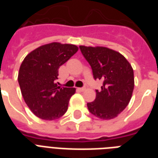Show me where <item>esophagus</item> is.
<instances>
[{
    "instance_id": "34e87169",
    "label": "esophagus",
    "mask_w": 158,
    "mask_h": 158,
    "mask_svg": "<svg viewBox=\"0 0 158 158\" xmlns=\"http://www.w3.org/2000/svg\"><path fill=\"white\" fill-rule=\"evenodd\" d=\"M85 88H78V90H79V91H80V92H84V91H85Z\"/></svg>"
}]
</instances>
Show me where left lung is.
<instances>
[{
	"mask_svg": "<svg viewBox=\"0 0 158 158\" xmlns=\"http://www.w3.org/2000/svg\"><path fill=\"white\" fill-rule=\"evenodd\" d=\"M93 70L94 79L103 82L96 98L87 103L89 111L102 120L116 117L130 102L135 87L134 70L118 52L104 47L79 46Z\"/></svg>",
	"mask_w": 158,
	"mask_h": 158,
	"instance_id": "left-lung-1",
	"label": "left lung"
}]
</instances>
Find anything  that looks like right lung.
<instances>
[{"instance_id":"1","label":"right lung","mask_w":158,"mask_h":158,"mask_svg":"<svg viewBox=\"0 0 158 158\" xmlns=\"http://www.w3.org/2000/svg\"><path fill=\"white\" fill-rule=\"evenodd\" d=\"M78 50L75 45L52 43L26 56L19 68L18 81L23 100L36 116L53 120L66 112L75 89L58 86L56 79L60 66Z\"/></svg>"}]
</instances>
